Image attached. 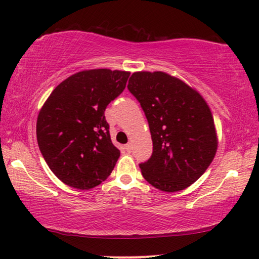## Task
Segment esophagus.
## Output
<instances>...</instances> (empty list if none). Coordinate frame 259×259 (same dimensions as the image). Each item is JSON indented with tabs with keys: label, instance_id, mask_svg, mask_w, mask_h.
<instances>
[{
	"label": "esophagus",
	"instance_id": "1",
	"mask_svg": "<svg viewBox=\"0 0 259 259\" xmlns=\"http://www.w3.org/2000/svg\"><path fill=\"white\" fill-rule=\"evenodd\" d=\"M124 150L126 152H131V145H130V144H126V145L124 146Z\"/></svg>",
	"mask_w": 259,
	"mask_h": 259
}]
</instances>
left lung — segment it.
Listing matches in <instances>:
<instances>
[{
	"mask_svg": "<svg viewBox=\"0 0 259 259\" xmlns=\"http://www.w3.org/2000/svg\"><path fill=\"white\" fill-rule=\"evenodd\" d=\"M128 89L150 126L153 152L139 164L143 177L163 192H178L202 176L217 151L210 108L186 83L163 72H136Z\"/></svg>",
	"mask_w": 259,
	"mask_h": 259,
	"instance_id": "1",
	"label": "left lung"
}]
</instances>
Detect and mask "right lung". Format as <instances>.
<instances>
[{
    "label": "right lung",
    "instance_id": "1",
    "mask_svg": "<svg viewBox=\"0 0 259 259\" xmlns=\"http://www.w3.org/2000/svg\"><path fill=\"white\" fill-rule=\"evenodd\" d=\"M129 75L106 68L78 72L57 85L41 108L38 147L66 185L90 190L111 175L120 150L111 140L105 109L122 94Z\"/></svg>",
    "mask_w": 259,
    "mask_h": 259
}]
</instances>
